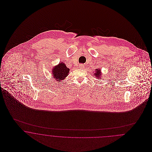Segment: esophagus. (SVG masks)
Returning a JSON list of instances; mask_svg holds the SVG:
<instances>
[{
    "label": "esophagus",
    "mask_w": 152,
    "mask_h": 152,
    "mask_svg": "<svg viewBox=\"0 0 152 152\" xmlns=\"http://www.w3.org/2000/svg\"><path fill=\"white\" fill-rule=\"evenodd\" d=\"M79 68L80 69H83L84 68V65H80Z\"/></svg>",
    "instance_id": "1"
}]
</instances>
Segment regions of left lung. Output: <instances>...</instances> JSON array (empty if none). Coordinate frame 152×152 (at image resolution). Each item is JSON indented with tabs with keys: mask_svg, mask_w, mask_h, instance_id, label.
Masks as SVG:
<instances>
[{
	"mask_svg": "<svg viewBox=\"0 0 152 152\" xmlns=\"http://www.w3.org/2000/svg\"><path fill=\"white\" fill-rule=\"evenodd\" d=\"M94 76H95L96 78H97L98 79H99L100 77V76H101V69H96V70H95V73H94Z\"/></svg>",
	"mask_w": 152,
	"mask_h": 152,
	"instance_id": "obj_1",
	"label": "left lung"
}]
</instances>
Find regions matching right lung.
I'll return each mask as SVG.
<instances>
[{
	"label": "right lung",
	"mask_w": 152,
	"mask_h": 152,
	"mask_svg": "<svg viewBox=\"0 0 152 152\" xmlns=\"http://www.w3.org/2000/svg\"><path fill=\"white\" fill-rule=\"evenodd\" d=\"M69 71V69L66 66L64 63L61 62L52 68V73L53 78L56 80L57 81H59L65 79L68 76Z\"/></svg>",
	"instance_id": "1"
}]
</instances>
